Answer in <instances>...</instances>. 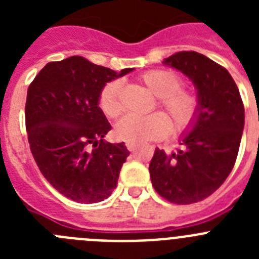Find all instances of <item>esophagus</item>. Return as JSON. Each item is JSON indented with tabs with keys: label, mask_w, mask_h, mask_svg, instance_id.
I'll return each mask as SVG.
<instances>
[{
	"label": "esophagus",
	"mask_w": 259,
	"mask_h": 259,
	"mask_svg": "<svg viewBox=\"0 0 259 259\" xmlns=\"http://www.w3.org/2000/svg\"><path fill=\"white\" fill-rule=\"evenodd\" d=\"M125 146H127V149L130 150V152H134V150H136L137 144H135V143H127V144H125Z\"/></svg>",
	"instance_id": "34e87169"
}]
</instances>
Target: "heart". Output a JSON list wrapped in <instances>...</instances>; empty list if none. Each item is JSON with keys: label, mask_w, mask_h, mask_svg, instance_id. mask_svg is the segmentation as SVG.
<instances>
[{"label": "heart", "mask_w": 259, "mask_h": 259, "mask_svg": "<svg viewBox=\"0 0 259 259\" xmlns=\"http://www.w3.org/2000/svg\"><path fill=\"white\" fill-rule=\"evenodd\" d=\"M141 81L150 92L159 98V105L171 116L174 131H188L200 114L201 101L196 92L182 88L183 81L175 72L163 68L149 70L141 75ZM122 81L113 80L102 88L98 106L109 118H116L122 113ZM171 132V122L161 111L148 115H125L115 125V134L127 143H146L163 139Z\"/></svg>", "instance_id": "b5f03b06"}]
</instances>
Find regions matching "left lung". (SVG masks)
Instances as JSON below:
<instances>
[{
    "label": "left lung",
    "mask_w": 259,
    "mask_h": 259,
    "mask_svg": "<svg viewBox=\"0 0 259 259\" xmlns=\"http://www.w3.org/2000/svg\"><path fill=\"white\" fill-rule=\"evenodd\" d=\"M188 76L201 101L198 118L183 135L182 149L155 148L149 164L157 193L178 205L205 200L227 179L236 162L245 111L227 70L197 52L175 53L162 62Z\"/></svg>",
    "instance_id": "obj_1"
}]
</instances>
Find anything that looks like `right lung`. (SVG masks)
Segmentation results:
<instances>
[{
	"instance_id": "1",
	"label": "right lung",
	"mask_w": 259,
	"mask_h": 259,
	"mask_svg": "<svg viewBox=\"0 0 259 259\" xmlns=\"http://www.w3.org/2000/svg\"><path fill=\"white\" fill-rule=\"evenodd\" d=\"M120 72L74 56L49 62L28 87L26 128L29 148L45 179L80 203L106 200L130 155L124 143L104 140L111 130L98 106L106 83Z\"/></svg>"
}]
</instances>
